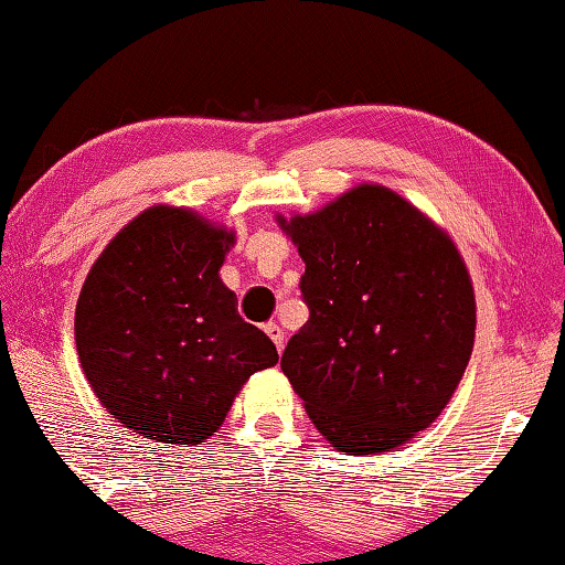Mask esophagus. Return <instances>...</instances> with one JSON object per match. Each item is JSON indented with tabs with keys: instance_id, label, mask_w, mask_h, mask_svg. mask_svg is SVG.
Listing matches in <instances>:
<instances>
[{
	"instance_id": "1",
	"label": "esophagus",
	"mask_w": 565,
	"mask_h": 565,
	"mask_svg": "<svg viewBox=\"0 0 565 565\" xmlns=\"http://www.w3.org/2000/svg\"><path fill=\"white\" fill-rule=\"evenodd\" d=\"M265 333H267L269 339H273L277 351H282V347H285V331L280 329V326H277V323H265Z\"/></svg>"
}]
</instances>
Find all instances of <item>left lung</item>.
I'll return each instance as SVG.
<instances>
[{
  "label": "left lung",
  "mask_w": 565,
  "mask_h": 565,
  "mask_svg": "<svg viewBox=\"0 0 565 565\" xmlns=\"http://www.w3.org/2000/svg\"><path fill=\"white\" fill-rule=\"evenodd\" d=\"M277 224L306 263L310 310L285 347V377L337 451L403 446L438 418L469 364L477 302L459 249L377 183Z\"/></svg>",
  "instance_id": "8db88e82"
}]
</instances>
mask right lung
Instances as JSON below:
<instances>
[{"label": "right lung", "instance_id": "obj_1", "mask_svg": "<svg viewBox=\"0 0 565 565\" xmlns=\"http://www.w3.org/2000/svg\"><path fill=\"white\" fill-rule=\"evenodd\" d=\"M234 232L191 209L152 206L96 259L76 306L88 384L125 428L199 446L277 349L218 277Z\"/></svg>", "mask_w": 565, "mask_h": 565}]
</instances>
